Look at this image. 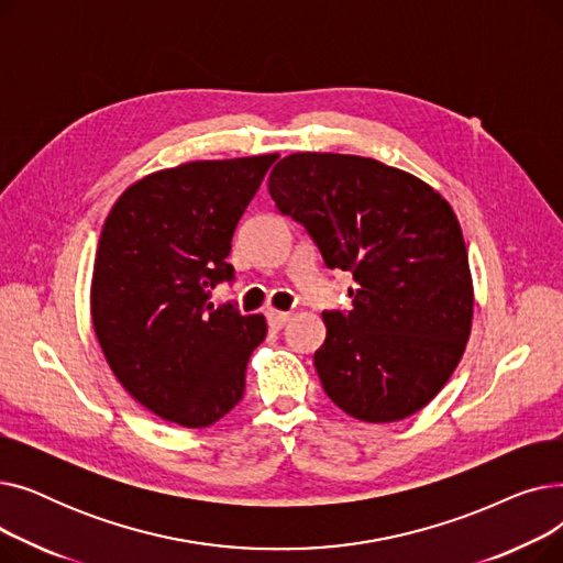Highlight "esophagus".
<instances>
[{
  "label": "esophagus",
  "instance_id": "1",
  "mask_svg": "<svg viewBox=\"0 0 563 563\" xmlns=\"http://www.w3.org/2000/svg\"><path fill=\"white\" fill-rule=\"evenodd\" d=\"M266 321H269L272 329H283L289 321V312L283 310H266Z\"/></svg>",
  "mask_w": 563,
  "mask_h": 563
}]
</instances>
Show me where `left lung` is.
Instances as JSON below:
<instances>
[{
  "instance_id": "left-lung-1",
  "label": "left lung",
  "mask_w": 563,
  "mask_h": 563,
  "mask_svg": "<svg viewBox=\"0 0 563 563\" xmlns=\"http://www.w3.org/2000/svg\"><path fill=\"white\" fill-rule=\"evenodd\" d=\"M269 194L323 264L356 280L351 310L321 314L323 393L363 422L418 412L456 369L472 327L467 251L450 202L416 175L333 153L280 159Z\"/></svg>"
}]
</instances>
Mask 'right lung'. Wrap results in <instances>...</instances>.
<instances>
[{
    "instance_id": "add662e5",
    "label": "right lung",
    "mask_w": 563,
    "mask_h": 563,
    "mask_svg": "<svg viewBox=\"0 0 563 563\" xmlns=\"http://www.w3.org/2000/svg\"><path fill=\"white\" fill-rule=\"evenodd\" d=\"M278 155L191 162L143 177L115 200L93 266L91 314L121 386L187 429L219 422L242 401L262 314L214 308L232 283V234Z\"/></svg>"
}]
</instances>
